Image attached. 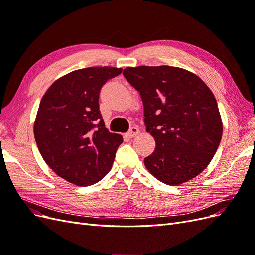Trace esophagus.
<instances>
[{
  "label": "esophagus",
  "instance_id": "obj_1",
  "mask_svg": "<svg viewBox=\"0 0 255 255\" xmlns=\"http://www.w3.org/2000/svg\"><path fill=\"white\" fill-rule=\"evenodd\" d=\"M138 134H139V129H138V128L137 127H132V128H130V129L128 130V132L126 134V136L128 138H134Z\"/></svg>",
  "mask_w": 255,
  "mask_h": 255
}]
</instances>
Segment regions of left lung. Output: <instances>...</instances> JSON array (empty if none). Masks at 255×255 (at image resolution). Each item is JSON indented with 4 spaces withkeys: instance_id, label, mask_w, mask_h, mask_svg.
I'll list each match as a JSON object with an SVG mask.
<instances>
[{
    "instance_id": "left-lung-1",
    "label": "left lung",
    "mask_w": 255,
    "mask_h": 255,
    "mask_svg": "<svg viewBox=\"0 0 255 255\" xmlns=\"http://www.w3.org/2000/svg\"><path fill=\"white\" fill-rule=\"evenodd\" d=\"M123 75L139 91L146 132L155 150L144 166L160 182L177 186L211 163L222 136L212 90L199 76L171 66L128 67Z\"/></svg>"
}]
</instances>
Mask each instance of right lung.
I'll use <instances>...</instances> for the list:
<instances>
[{
    "label": "right lung",
    "mask_w": 255,
    "mask_h": 255,
    "mask_svg": "<svg viewBox=\"0 0 255 255\" xmlns=\"http://www.w3.org/2000/svg\"><path fill=\"white\" fill-rule=\"evenodd\" d=\"M121 72L114 67L79 69L54 82L41 99L34 122L38 150L69 183L89 186L112 169L123 139L105 128L99 95L103 85Z\"/></svg>",
    "instance_id": "add662e5"
}]
</instances>
